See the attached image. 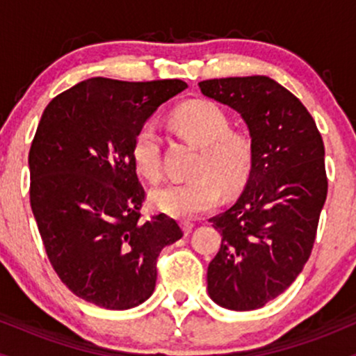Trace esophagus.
I'll return each mask as SVG.
<instances>
[{
    "mask_svg": "<svg viewBox=\"0 0 356 356\" xmlns=\"http://www.w3.org/2000/svg\"><path fill=\"white\" fill-rule=\"evenodd\" d=\"M181 227H182V231H184V234H191L192 232V229H194V224L191 222V220H182L181 222Z\"/></svg>",
    "mask_w": 356,
    "mask_h": 356,
    "instance_id": "obj_1",
    "label": "esophagus"
}]
</instances>
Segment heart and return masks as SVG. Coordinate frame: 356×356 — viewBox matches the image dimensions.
I'll use <instances>...</instances> for the list:
<instances>
[{
    "label": "heart",
    "mask_w": 356,
    "mask_h": 356,
    "mask_svg": "<svg viewBox=\"0 0 356 356\" xmlns=\"http://www.w3.org/2000/svg\"><path fill=\"white\" fill-rule=\"evenodd\" d=\"M170 124L182 138L201 149L189 182H170L152 191L155 209L175 219H192L214 209L219 188L239 189L251 169V142L231 130V122L218 105L195 100L184 104L170 117ZM162 138L154 122H145L132 142L134 164L145 177L161 175Z\"/></svg>",
    "instance_id": "b5f03b06"
}]
</instances>
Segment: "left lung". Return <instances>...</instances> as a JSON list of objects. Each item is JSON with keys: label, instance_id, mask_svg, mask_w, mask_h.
Masks as SVG:
<instances>
[{"label": "left lung", "instance_id": "obj_1", "mask_svg": "<svg viewBox=\"0 0 356 356\" xmlns=\"http://www.w3.org/2000/svg\"><path fill=\"white\" fill-rule=\"evenodd\" d=\"M207 99L239 113L251 137V170L227 211L209 219L222 236L207 268V293L232 312L263 308L291 286L312 254L328 181L313 117L269 76L199 83Z\"/></svg>", "mask_w": 356, "mask_h": 356}]
</instances>
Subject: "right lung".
<instances>
[{
    "label": "right lung",
    "mask_w": 356,
    "mask_h": 356,
    "mask_svg": "<svg viewBox=\"0 0 356 356\" xmlns=\"http://www.w3.org/2000/svg\"><path fill=\"white\" fill-rule=\"evenodd\" d=\"M182 80L88 79L44 108L31 144L30 202L48 259L73 295L105 309L152 296L157 257L182 238L165 214L140 220L132 142Z\"/></svg>",
    "instance_id": "obj_1"
}]
</instances>
